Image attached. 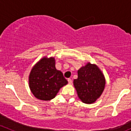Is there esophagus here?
Here are the masks:
<instances>
[{"instance_id": "1", "label": "esophagus", "mask_w": 131, "mask_h": 131, "mask_svg": "<svg viewBox=\"0 0 131 131\" xmlns=\"http://www.w3.org/2000/svg\"><path fill=\"white\" fill-rule=\"evenodd\" d=\"M68 84H72V80L71 79H68Z\"/></svg>"}]
</instances>
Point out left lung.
<instances>
[{
  "label": "left lung",
  "instance_id": "left-lung-1",
  "mask_svg": "<svg viewBox=\"0 0 131 131\" xmlns=\"http://www.w3.org/2000/svg\"><path fill=\"white\" fill-rule=\"evenodd\" d=\"M73 84L80 100L91 104L102 94L105 79L97 66L88 63L78 70V78L73 80Z\"/></svg>",
  "mask_w": 131,
  "mask_h": 131
}]
</instances>
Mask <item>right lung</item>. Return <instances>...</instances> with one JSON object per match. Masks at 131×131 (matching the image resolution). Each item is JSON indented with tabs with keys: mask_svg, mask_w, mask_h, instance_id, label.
I'll return each instance as SVG.
<instances>
[{
	"mask_svg": "<svg viewBox=\"0 0 131 131\" xmlns=\"http://www.w3.org/2000/svg\"><path fill=\"white\" fill-rule=\"evenodd\" d=\"M68 81L55 67L54 58H43L31 69L29 85L33 94L37 99L48 101L56 96L59 89Z\"/></svg>",
	"mask_w": 131,
	"mask_h": 131,
	"instance_id": "right-lung-1",
	"label": "right lung"
}]
</instances>
